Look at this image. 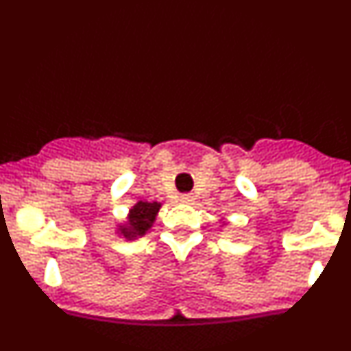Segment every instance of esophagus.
Masks as SVG:
<instances>
[{
    "label": "esophagus",
    "mask_w": 351,
    "mask_h": 351,
    "mask_svg": "<svg viewBox=\"0 0 351 351\" xmlns=\"http://www.w3.org/2000/svg\"><path fill=\"white\" fill-rule=\"evenodd\" d=\"M181 202H182V204H190V202H193V195H190V193L181 195Z\"/></svg>",
    "instance_id": "obj_1"
}]
</instances>
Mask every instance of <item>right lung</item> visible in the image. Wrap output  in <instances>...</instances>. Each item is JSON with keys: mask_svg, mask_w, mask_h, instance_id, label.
<instances>
[{"mask_svg": "<svg viewBox=\"0 0 351 351\" xmlns=\"http://www.w3.org/2000/svg\"><path fill=\"white\" fill-rule=\"evenodd\" d=\"M160 207V202H144V200L137 202L130 209L126 221L117 225V235L125 237L126 241H135V239L145 235L151 230Z\"/></svg>", "mask_w": 351, "mask_h": 351, "instance_id": "obj_1", "label": "right lung"}]
</instances>
